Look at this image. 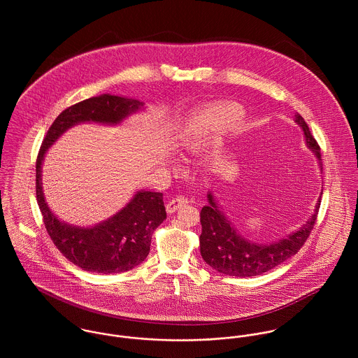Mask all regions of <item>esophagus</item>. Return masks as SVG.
<instances>
[{
	"label": "esophagus",
	"instance_id": "34e87169",
	"mask_svg": "<svg viewBox=\"0 0 358 358\" xmlns=\"http://www.w3.org/2000/svg\"><path fill=\"white\" fill-rule=\"evenodd\" d=\"M187 203H189L187 197H185V196H178V197L172 199V200L166 204V212H168V213H173V212H176L180 206H183V205H186Z\"/></svg>",
	"mask_w": 358,
	"mask_h": 358
}]
</instances>
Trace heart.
I'll list each match as a JSON object with an SVG mask.
<instances>
[{
	"label": "heart",
	"instance_id": "1",
	"mask_svg": "<svg viewBox=\"0 0 358 358\" xmlns=\"http://www.w3.org/2000/svg\"><path fill=\"white\" fill-rule=\"evenodd\" d=\"M243 118L241 111L231 104H219L194 114L178 132V146L187 152L201 149L219 132L236 127Z\"/></svg>",
	"mask_w": 358,
	"mask_h": 358
}]
</instances>
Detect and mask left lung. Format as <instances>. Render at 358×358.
Returning <instances> with one entry per match:
<instances>
[{
	"instance_id": "obj_1",
	"label": "left lung",
	"mask_w": 358,
	"mask_h": 358,
	"mask_svg": "<svg viewBox=\"0 0 358 358\" xmlns=\"http://www.w3.org/2000/svg\"><path fill=\"white\" fill-rule=\"evenodd\" d=\"M295 122L303 129L307 148L315 154L320 169L322 171L320 146L311 135L306 121L301 114H296ZM208 203L209 204L205 205L200 213L203 227L200 236V252L203 259L206 264L219 273L234 277H252L274 268L299 252L317 220L321 196L317 201L314 213L299 230L271 244H257L240 236L231 222L220 210L219 205L216 204L212 193L208 194Z\"/></svg>"
}]
</instances>
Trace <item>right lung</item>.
<instances>
[{
  "mask_svg": "<svg viewBox=\"0 0 358 358\" xmlns=\"http://www.w3.org/2000/svg\"><path fill=\"white\" fill-rule=\"evenodd\" d=\"M143 107L131 98L104 94L76 103L53 121L37 157L36 194L45 229L56 248L71 263L92 273H122L141 264L150 252L153 231L166 217L162 193L138 192L118 213L92 227L60 222L48 204L41 186V165L52 145L69 128L80 122L120 124Z\"/></svg>",
  "mask_w": 358,
  "mask_h": 358,
  "instance_id": "obj_1",
  "label": "right lung"
}]
</instances>
